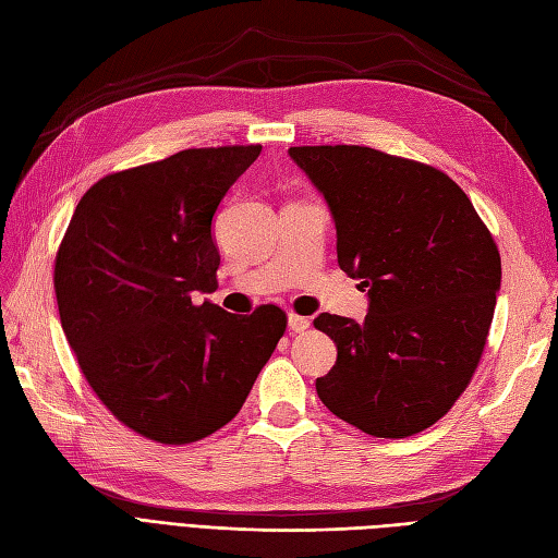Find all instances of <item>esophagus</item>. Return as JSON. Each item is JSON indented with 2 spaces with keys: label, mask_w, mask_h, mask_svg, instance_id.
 I'll list each match as a JSON object with an SVG mask.
<instances>
[{
  "label": "esophagus",
  "mask_w": 558,
  "mask_h": 558,
  "mask_svg": "<svg viewBox=\"0 0 558 558\" xmlns=\"http://www.w3.org/2000/svg\"><path fill=\"white\" fill-rule=\"evenodd\" d=\"M310 328V318L298 316V314H289V330L291 332H305Z\"/></svg>",
  "instance_id": "34e87169"
}]
</instances>
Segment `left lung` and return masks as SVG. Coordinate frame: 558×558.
<instances>
[{
    "label": "left lung",
    "mask_w": 558,
    "mask_h": 558,
    "mask_svg": "<svg viewBox=\"0 0 558 558\" xmlns=\"http://www.w3.org/2000/svg\"><path fill=\"white\" fill-rule=\"evenodd\" d=\"M324 195L337 263L367 291L365 320L318 314L337 361L316 393L375 437L426 430L475 373L500 291V253L445 172L367 146H293Z\"/></svg>",
    "instance_id": "obj_1"
}]
</instances>
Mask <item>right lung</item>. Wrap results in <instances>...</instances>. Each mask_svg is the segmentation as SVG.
Returning <instances> with one entry per match:
<instances>
[{"label":"right lung","instance_id":"add662e5","mask_svg":"<svg viewBox=\"0 0 558 558\" xmlns=\"http://www.w3.org/2000/svg\"><path fill=\"white\" fill-rule=\"evenodd\" d=\"M263 146L189 148L99 179L56 258L62 330L97 398L148 440L223 428L286 330V314L216 307L214 216Z\"/></svg>","mask_w":558,"mask_h":558}]
</instances>
